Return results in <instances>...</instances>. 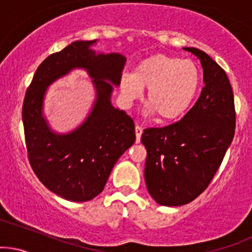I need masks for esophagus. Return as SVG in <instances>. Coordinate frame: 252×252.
<instances>
[{
  "instance_id": "esophagus-1",
  "label": "esophagus",
  "mask_w": 252,
  "mask_h": 252,
  "mask_svg": "<svg viewBox=\"0 0 252 252\" xmlns=\"http://www.w3.org/2000/svg\"><path fill=\"white\" fill-rule=\"evenodd\" d=\"M142 131H143V129L141 128V126H135V135H136V143L140 142L141 135H142Z\"/></svg>"
}]
</instances>
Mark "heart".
Returning <instances> with one entry per match:
<instances>
[{"label":"heart","mask_w":252,"mask_h":252,"mask_svg":"<svg viewBox=\"0 0 252 252\" xmlns=\"http://www.w3.org/2000/svg\"><path fill=\"white\" fill-rule=\"evenodd\" d=\"M201 84V73L193 61L167 55H153L142 60L132 74L121 77L120 91L131 101L148 90L145 103L158 120H178L192 104Z\"/></svg>","instance_id":"obj_1"}]
</instances>
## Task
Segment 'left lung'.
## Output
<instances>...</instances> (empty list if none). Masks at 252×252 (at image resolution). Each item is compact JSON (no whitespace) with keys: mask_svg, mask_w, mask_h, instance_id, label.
<instances>
[{"mask_svg":"<svg viewBox=\"0 0 252 252\" xmlns=\"http://www.w3.org/2000/svg\"><path fill=\"white\" fill-rule=\"evenodd\" d=\"M200 60L203 82L200 98L177 123L145 129V181L160 206L178 207L208 187L231 145L236 128L233 91L225 70L209 55L183 48Z\"/></svg>","mask_w":252,"mask_h":252,"instance_id":"obj_1","label":"left lung"}]
</instances>
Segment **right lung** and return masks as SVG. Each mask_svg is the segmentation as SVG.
I'll return each instance as SVG.
<instances>
[{
  "mask_svg": "<svg viewBox=\"0 0 252 252\" xmlns=\"http://www.w3.org/2000/svg\"><path fill=\"white\" fill-rule=\"evenodd\" d=\"M98 40H76L50 55L35 70L25 95L23 122L30 164L38 179L60 197L86 202L104 190L113 166L135 142L134 122L111 104L126 59L98 52ZM75 68L93 79L96 99L88 117L68 133L55 132L43 115L46 91Z\"/></svg>",
  "mask_w": 252,
  "mask_h": 252,
  "instance_id": "obj_1",
  "label": "right lung"
}]
</instances>
